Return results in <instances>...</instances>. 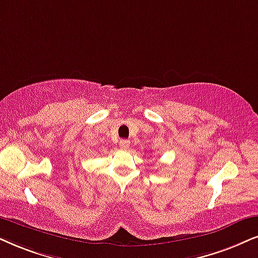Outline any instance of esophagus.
<instances>
[{"instance_id": "1", "label": "esophagus", "mask_w": 258, "mask_h": 258, "mask_svg": "<svg viewBox=\"0 0 258 258\" xmlns=\"http://www.w3.org/2000/svg\"><path fill=\"white\" fill-rule=\"evenodd\" d=\"M128 146H130V140H127V139L120 140V148L123 150H127L128 149Z\"/></svg>"}]
</instances>
